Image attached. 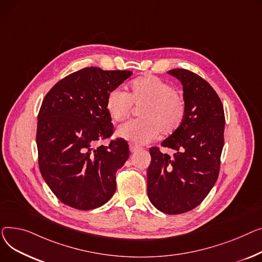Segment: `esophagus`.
<instances>
[{"label": "esophagus", "mask_w": 262, "mask_h": 262, "mask_svg": "<svg viewBox=\"0 0 262 262\" xmlns=\"http://www.w3.org/2000/svg\"><path fill=\"white\" fill-rule=\"evenodd\" d=\"M130 151L133 153V152H137V151H140L142 148L141 147H138V146H136V145H133V144H130Z\"/></svg>", "instance_id": "obj_1"}]
</instances>
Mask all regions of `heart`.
<instances>
[{"mask_svg":"<svg viewBox=\"0 0 262 262\" xmlns=\"http://www.w3.org/2000/svg\"><path fill=\"white\" fill-rule=\"evenodd\" d=\"M138 111L141 119L127 122L117 129V135L134 144H146L161 135L174 134L186 116V104L176 89L159 77L146 75L133 80L127 94L120 89L112 90L105 100L106 111L117 122L126 120Z\"/></svg>","mask_w":262,"mask_h":262,"instance_id":"b5f03b06","label":"heart"}]
</instances>
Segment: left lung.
Listing matches in <instances>:
<instances>
[{"label":"left lung","instance_id":"1","mask_svg":"<svg viewBox=\"0 0 262 262\" xmlns=\"http://www.w3.org/2000/svg\"><path fill=\"white\" fill-rule=\"evenodd\" d=\"M168 73L183 84L186 116L181 128L161 144L172 156L157 146L149 149L147 190L159 210L179 214L201 204L218 179L225 116L216 91L201 76L185 69Z\"/></svg>","mask_w":262,"mask_h":262}]
</instances>
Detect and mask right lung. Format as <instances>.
I'll return each mask as SVG.
<instances>
[{"label":"right lung","instance_id":"right-lung-1","mask_svg":"<svg viewBox=\"0 0 262 262\" xmlns=\"http://www.w3.org/2000/svg\"><path fill=\"white\" fill-rule=\"evenodd\" d=\"M131 71L84 68L59 80L38 114L36 142L40 172L63 204L80 210L106 203L116 190V171L130 156L124 138L97 143L113 134L107 94Z\"/></svg>","mask_w":262,"mask_h":262}]
</instances>
